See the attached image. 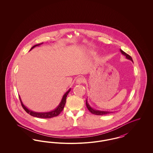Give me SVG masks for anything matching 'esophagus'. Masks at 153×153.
<instances>
[{"mask_svg":"<svg viewBox=\"0 0 153 153\" xmlns=\"http://www.w3.org/2000/svg\"><path fill=\"white\" fill-rule=\"evenodd\" d=\"M84 79L82 77H79L78 79H77V80L76 81V83L77 84H81L82 82H84Z\"/></svg>","mask_w":153,"mask_h":153,"instance_id":"esophagus-1","label":"esophagus"}]
</instances>
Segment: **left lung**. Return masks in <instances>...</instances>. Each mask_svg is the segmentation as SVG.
Listing matches in <instances>:
<instances>
[{
    "mask_svg": "<svg viewBox=\"0 0 153 153\" xmlns=\"http://www.w3.org/2000/svg\"><path fill=\"white\" fill-rule=\"evenodd\" d=\"M120 51L121 52V53L126 56V57L127 59H130L131 60V61L133 62V61H132V58H131V56H130L128 54H127V53H126L124 51H123L122 50L120 49ZM86 105H87V107L88 109L93 114H95V115H107V114H109L110 113H112V112H109V111H101V110H97V109H95L94 108H93L88 103V102L87 101V99L86 100Z\"/></svg>",
    "mask_w": 153,
    "mask_h": 153,
    "instance_id": "1",
    "label": "left lung"
}]
</instances>
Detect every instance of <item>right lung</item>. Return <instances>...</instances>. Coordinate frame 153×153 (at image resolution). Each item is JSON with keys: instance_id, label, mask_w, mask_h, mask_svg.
Returning a JSON list of instances; mask_svg holds the SVG:
<instances>
[{"instance_id": "add662e5", "label": "right lung", "mask_w": 153, "mask_h": 153, "mask_svg": "<svg viewBox=\"0 0 153 153\" xmlns=\"http://www.w3.org/2000/svg\"><path fill=\"white\" fill-rule=\"evenodd\" d=\"M44 43H41V44H36L34 45L30 50V51H31L33 49H34V48H36V46H38L40 45H42ZM71 91V88H69L65 93L64 94V95H63L62 96V98L60 102L59 103L58 106L55 108V109H53V110H51V111H48V112H35V111H31L30 109L27 108L23 103L22 100H21V97L19 96V99L21 100V104H22V107L23 108V109L25 110V111L30 114L31 116H33L34 117H39V118H51V117H57L58 116V115L61 113V112L63 110L64 108V106H65V104L66 103V97L68 95V94L70 92V91Z\"/></svg>"}]
</instances>
